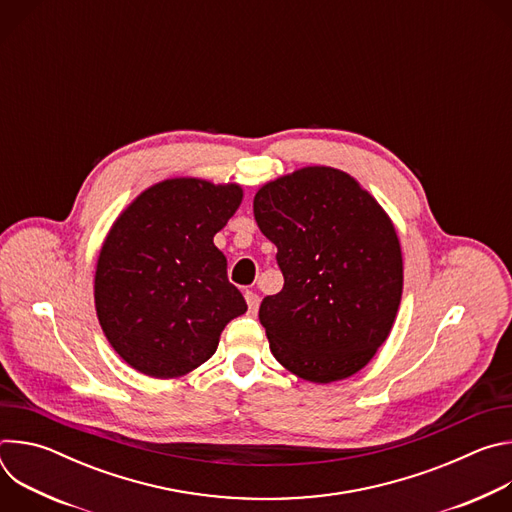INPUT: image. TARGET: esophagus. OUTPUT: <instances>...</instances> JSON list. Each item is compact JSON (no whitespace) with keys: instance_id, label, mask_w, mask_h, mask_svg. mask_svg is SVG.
I'll use <instances>...</instances> for the list:
<instances>
[{"instance_id":"obj_1","label":"esophagus","mask_w":512,"mask_h":512,"mask_svg":"<svg viewBox=\"0 0 512 512\" xmlns=\"http://www.w3.org/2000/svg\"><path fill=\"white\" fill-rule=\"evenodd\" d=\"M245 300H247V306H249V312L251 314H257V310H259V304H261V298H259V294H255V291H245Z\"/></svg>"}]
</instances>
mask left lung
I'll use <instances>...</instances> for the list:
<instances>
[{"mask_svg":"<svg viewBox=\"0 0 512 512\" xmlns=\"http://www.w3.org/2000/svg\"><path fill=\"white\" fill-rule=\"evenodd\" d=\"M255 221L277 247L283 289L259 320L273 356L312 383L358 373L387 340L403 291L391 218L348 174L312 166L255 194Z\"/></svg>","mask_w":512,"mask_h":512,"instance_id":"obj_1","label":"left lung"}]
</instances>
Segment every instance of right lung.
I'll list each match as a JSON object with an SVG mask.
<instances>
[{
    "label": "right lung",
    "instance_id": "1",
    "mask_svg": "<svg viewBox=\"0 0 512 512\" xmlns=\"http://www.w3.org/2000/svg\"><path fill=\"white\" fill-rule=\"evenodd\" d=\"M241 198L237 184L164 180L111 227L97 261L95 308L109 344L135 371L156 379L194 371L247 312L212 243Z\"/></svg>",
    "mask_w": 512,
    "mask_h": 512
}]
</instances>
